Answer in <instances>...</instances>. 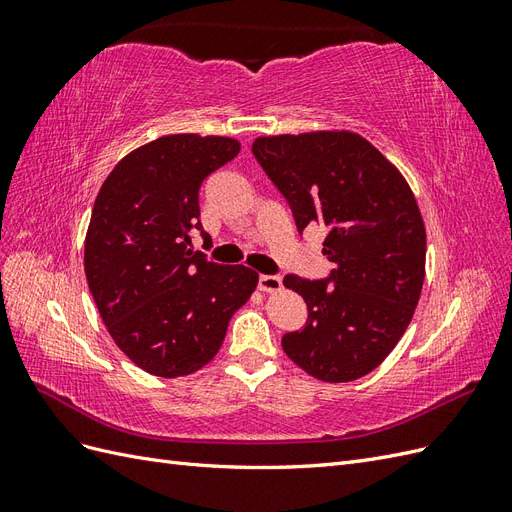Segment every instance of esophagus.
Listing matches in <instances>:
<instances>
[{
    "label": "esophagus",
    "mask_w": 512,
    "mask_h": 512,
    "mask_svg": "<svg viewBox=\"0 0 512 512\" xmlns=\"http://www.w3.org/2000/svg\"><path fill=\"white\" fill-rule=\"evenodd\" d=\"M258 288L262 292H277L282 288L280 275H258Z\"/></svg>",
    "instance_id": "34e87169"
}]
</instances>
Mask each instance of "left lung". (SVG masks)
I'll return each mask as SVG.
<instances>
[{
    "label": "left lung",
    "instance_id": "left-lung-1",
    "mask_svg": "<svg viewBox=\"0 0 512 512\" xmlns=\"http://www.w3.org/2000/svg\"><path fill=\"white\" fill-rule=\"evenodd\" d=\"M256 162L290 205L303 235L327 228L324 280L286 275L307 303L282 348L309 376L350 382L374 371L408 329L425 280V226L414 194L382 153L352 132L262 136Z\"/></svg>",
    "mask_w": 512,
    "mask_h": 512
}]
</instances>
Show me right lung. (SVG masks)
<instances>
[{
    "instance_id": "1",
    "label": "right lung",
    "mask_w": 512,
    "mask_h": 512,
    "mask_svg": "<svg viewBox=\"0 0 512 512\" xmlns=\"http://www.w3.org/2000/svg\"><path fill=\"white\" fill-rule=\"evenodd\" d=\"M241 149L226 136L173 134L128 153L106 177L85 239V275L108 333L160 378L188 376L218 354L258 273L192 250L198 190Z\"/></svg>"
}]
</instances>
